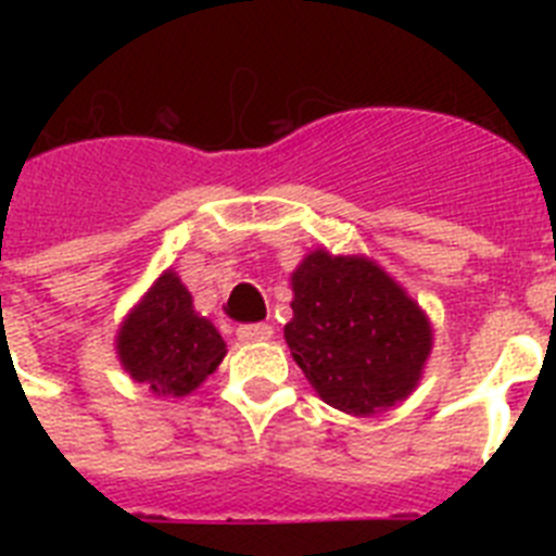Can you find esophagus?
<instances>
[{
	"instance_id": "esophagus-1",
	"label": "esophagus",
	"mask_w": 556,
	"mask_h": 556,
	"mask_svg": "<svg viewBox=\"0 0 556 556\" xmlns=\"http://www.w3.org/2000/svg\"><path fill=\"white\" fill-rule=\"evenodd\" d=\"M236 337L242 339V342H267L273 337V328L264 326V323H255V326H242L236 331Z\"/></svg>"
}]
</instances>
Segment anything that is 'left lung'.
Segmentation results:
<instances>
[{
  "label": "left lung",
  "mask_w": 556,
  "mask_h": 556,
  "mask_svg": "<svg viewBox=\"0 0 556 556\" xmlns=\"http://www.w3.org/2000/svg\"><path fill=\"white\" fill-rule=\"evenodd\" d=\"M289 281L292 320L283 339L328 406L370 417L415 392L434 328L381 264L317 248L303 255Z\"/></svg>",
  "instance_id": "8db88e82"
}]
</instances>
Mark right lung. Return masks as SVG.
I'll return each instance as SVG.
<instances>
[{
  "label": "right lung",
  "mask_w": 556,
  "mask_h": 556,
  "mask_svg": "<svg viewBox=\"0 0 556 556\" xmlns=\"http://www.w3.org/2000/svg\"><path fill=\"white\" fill-rule=\"evenodd\" d=\"M225 353V339L208 317L194 312L191 292L175 269L152 281L116 331L122 370L159 397L191 395Z\"/></svg>",
  "instance_id": "right-lung-1"
}]
</instances>
